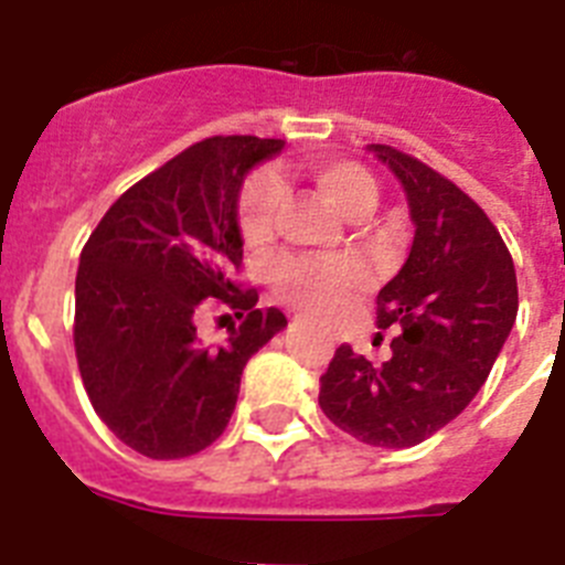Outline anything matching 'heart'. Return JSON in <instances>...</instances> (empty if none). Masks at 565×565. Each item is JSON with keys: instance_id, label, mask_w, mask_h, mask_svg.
<instances>
[{"instance_id": "b5f03b06", "label": "heart", "mask_w": 565, "mask_h": 565, "mask_svg": "<svg viewBox=\"0 0 565 565\" xmlns=\"http://www.w3.org/2000/svg\"><path fill=\"white\" fill-rule=\"evenodd\" d=\"M306 178L322 198L333 203L344 217L359 221L373 212L379 186L362 163L344 158H313L306 163ZM286 203V186L274 172H254L239 192L237 226L248 246H263L274 237L279 212ZM271 291L302 311L333 313L367 282V268L356 257H311L286 254L274 259Z\"/></svg>"}]
</instances>
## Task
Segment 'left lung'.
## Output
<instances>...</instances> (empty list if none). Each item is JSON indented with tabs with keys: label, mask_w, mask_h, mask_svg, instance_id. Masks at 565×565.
Segmentation results:
<instances>
[{
	"label": "left lung",
	"mask_w": 565,
	"mask_h": 565,
	"mask_svg": "<svg viewBox=\"0 0 565 565\" xmlns=\"http://www.w3.org/2000/svg\"><path fill=\"white\" fill-rule=\"evenodd\" d=\"M416 223L411 257L379 291L376 326L393 356L367 362L342 344L319 379V407L371 447H416L467 407L487 382L518 317L515 263L483 209L441 172L387 143Z\"/></svg>",
	"instance_id": "obj_1"
}]
</instances>
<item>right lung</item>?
Wrapping results in <instances>:
<instances>
[{
    "label": "right lung",
    "mask_w": 565,
    "mask_h": 565,
    "mask_svg": "<svg viewBox=\"0 0 565 565\" xmlns=\"http://www.w3.org/2000/svg\"><path fill=\"white\" fill-rule=\"evenodd\" d=\"M286 141L214 135L129 186L82 248L76 274L78 371L115 438L158 461L206 450L226 430L248 359L288 319L239 288L237 198L254 163ZM226 307L244 322L217 349L196 322Z\"/></svg>",
    "instance_id": "obj_1"
}]
</instances>
